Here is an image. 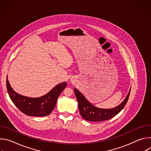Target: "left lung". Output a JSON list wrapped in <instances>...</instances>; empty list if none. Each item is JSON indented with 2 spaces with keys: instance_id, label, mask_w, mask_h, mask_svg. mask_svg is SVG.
Instances as JSON below:
<instances>
[{
  "instance_id": "left-lung-1",
  "label": "left lung",
  "mask_w": 151,
  "mask_h": 151,
  "mask_svg": "<svg viewBox=\"0 0 151 151\" xmlns=\"http://www.w3.org/2000/svg\"><path fill=\"white\" fill-rule=\"evenodd\" d=\"M130 90L131 88L124 100L118 106L112 109H101L91 104L78 90L76 88L74 89L75 94L78 102L81 115L84 119L91 122L108 120L119 114L125 107L128 100Z\"/></svg>"
}]
</instances>
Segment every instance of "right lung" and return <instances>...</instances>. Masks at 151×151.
I'll use <instances>...</instances> for the list:
<instances>
[{"label":"right lung","mask_w":151,"mask_h":151,"mask_svg":"<svg viewBox=\"0 0 151 151\" xmlns=\"http://www.w3.org/2000/svg\"><path fill=\"white\" fill-rule=\"evenodd\" d=\"M67 83L63 82L58 84L47 94L40 97L32 98L20 95L11 88L6 77V88L12 101L18 109L26 115L45 116L50 114L56 105L57 100Z\"/></svg>","instance_id":"obj_1"}]
</instances>
